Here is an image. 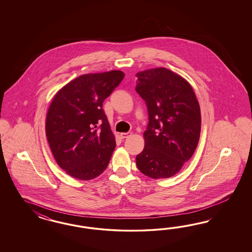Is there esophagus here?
Segmentation results:
<instances>
[{
  "label": "esophagus",
  "mask_w": 252,
  "mask_h": 252,
  "mask_svg": "<svg viewBox=\"0 0 252 252\" xmlns=\"http://www.w3.org/2000/svg\"><path fill=\"white\" fill-rule=\"evenodd\" d=\"M129 136H131V132H126V133H121L120 134V137L121 138H126V137H128Z\"/></svg>",
  "instance_id": "1"
}]
</instances>
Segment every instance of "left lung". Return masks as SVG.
Returning <instances> with one entry per match:
<instances>
[{"label": "left lung", "mask_w": 252, "mask_h": 252, "mask_svg": "<svg viewBox=\"0 0 252 252\" xmlns=\"http://www.w3.org/2000/svg\"><path fill=\"white\" fill-rule=\"evenodd\" d=\"M136 92L145 100L149 124L145 147L136 158L138 170L154 179L177 174L198 146L201 115L190 84L164 67L136 75Z\"/></svg>", "instance_id": "8db88e82"}]
</instances>
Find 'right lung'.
<instances>
[{"label": "right lung", "instance_id": "1", "mask_svg": "<svg viewBox=\"0 0 252 252\" xmlns=\"http://www.w3.org/2000/svg\"><path fill=\"white\" fill-rule=\"evenodd\" d=\"M120 70L86 74L55 94L46 117V136L58 165L69 176L91 180L106 169L115 137L102 109L121 83Z\"/></svg>", "mask_w": 252, "mask_h": 252}]
</instances>
